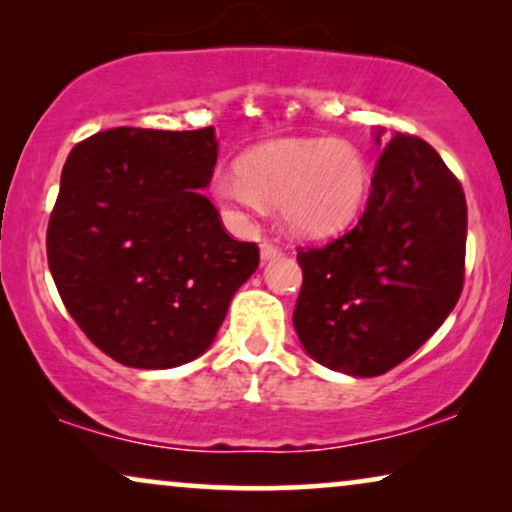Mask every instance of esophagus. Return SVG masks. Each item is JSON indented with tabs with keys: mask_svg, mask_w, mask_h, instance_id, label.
<instances>
[{
	"mask_svg": "<svg viewBox=\"0 0 512 512\" xmlns=\"http://www.w3.org/2000/svg\"><path fill=\"white\" fill-rule=\"evenodd\" d=\"M282 251H279V247H275L272 242H263L261 244V261H272V258H277Z\"/></svg>",
	"mask_w": 512,
	"mask_h": 512,
	"instance_id": "obj_1",
	"label": "esophagus"
}]
</instances>
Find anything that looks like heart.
<instances>
[{
	"label": "heart",
	"mask_w": 512,
	"mask_h": 512,
	"mask_svg": "<svg viewBox=\"0 0 512 512\" xmlns=\"http://www.w3.org/2000/svg\"><path fill=\"white\" fill-rule=\"evenodd\" d=\"M212 191L242 214L279 205L296 235L328 237L361 214L370 167L361 149L342 139H284L249 151L240 160V177L216 174Z\"/></svg>",
	"instance_id": "heart-1"
}]
</instances>
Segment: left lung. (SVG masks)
Returning <instances> with one entry per match:
<instances>
[{"label": "left lung", "instance_id": "8db88e82", "mask_svg": "<svg viewBox=\"0 0 512 512\" xmlns=\"http://www.w3.org/2000/svg\"><path fill=\"white\" fill-rule=\"evenodd\" d=\"M366 212L324 247L300 249L293 326L321 366L375 377L415 354L450 317L464 286L466 198L424 139L375 132Z\"/></svg>", "mask_w": 512, "mask_h": 512}]
</instances>
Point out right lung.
Returning <instances> with one entry per match:
<instances>
[{"mask_svg": "<svg viewBox=\"0 0 512 512\" xmlns=\"http://www.w3.org/2000/svg\"><path fill=\"white\" fill-rule=\"evenodd\" d=\"M214 128H114L76 144L48 221L53 282L81 331L130 368H177L205 354L235 291L258 268L200 191Z\"/></svg>", "mask_w": 512, "mask_h": 512, "instance_id": "1", "label": "right lung"}]
</instances>
